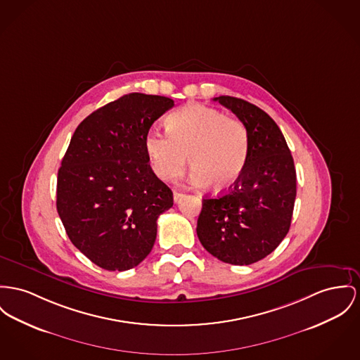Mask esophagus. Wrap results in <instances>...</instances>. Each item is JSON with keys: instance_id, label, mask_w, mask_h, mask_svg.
<instances>
[{"instance_id": "esophagus-1", "label": "esophagus", "mask_w": 360, "mask_h": 360, "mask_svg": "<svg viewBox=\"0 0 360 360\" xmlns=\"http://www.w3.org/2000/svg\"><path fill=\"white\" fill-rule=\"evenodd\" d=\"M183 198H184V193H183V192H173V199H174V202H176V203H177V202H180Z\"/></svg>"}]
</instances>
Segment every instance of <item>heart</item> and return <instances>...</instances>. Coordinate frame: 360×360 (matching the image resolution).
<instances>
[{
  "label": "heart",
  "instance_id": "heart-1",
  "mask_svg": "<svg viewBox=\"0 0 360 360\" xmlns=\"http://www.w3.org/2000/svg\"><path fill=\"white\" fill-rule=\"evenodd\" d=\"M167 129L153 128L144 138L146 154L158 177L176 180L188 155L192 184H210L216 191H225L239 181L250 154L248 129L243 121L191 103L169 115Z\"/></svg>",
  "mask_w": 360,
  "mask_h": 360
}]
</instances>
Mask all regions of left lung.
Returning a JSON list of instances; mask_svg holds the SVG:
<instances>
[{"label":"left lung","instance_id":"1","mask_svg":"<svg viewBox=\"0 0 360 360\" xmlns=\"http://www.w3.org/2000/svg\"><path fill=\"white\" fill-rule=\"evenodd\" d=\"M248 129L250 154L239 181L226 193L206 198L196 233L219 261L251 264L287 236L296 198V170L285 138L258 106L235 96L214 98Z\"/></svg>","mask_w":360,"mask_h":360}]
</instances>
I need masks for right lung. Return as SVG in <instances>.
Instances as JSON below:
<instances>
[{"instance_id": "1", "label": "right lung", "mask_w": 360, "mask_h": 360, "mask_svg": "<svg viewBox=\"0 0 360 360\" xmlns=\"http://www.w3.org/2000/svg\"><path fill=\"white\" fill-rule=\"evenodd\" d=\"M173 99L132 93L82 121L61 161L57 212L73 245L93 264L124 271L141 264L173 192L150 167L144 138Z\"/></svg>"}]
</instances>
